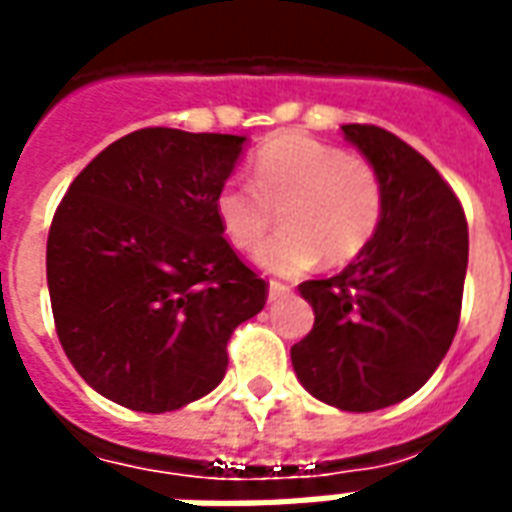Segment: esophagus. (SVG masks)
<instances>
[{"instance_id": "esophagus-1", "label": "esophagus", "mask_w": 512, "mask_h": 512, "mask_svg": "<svg viewBox=\"0 0 512 512\" xmlns=\"http://www.w3.org/2000/svg\"><path fill=\"white\" fill-rule=\"evenodd\" d=\"M282 296H290V285H282V282H268V301H277Z\"/></svg>"}]
</instances>
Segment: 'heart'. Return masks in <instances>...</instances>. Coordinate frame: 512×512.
I'll use <instances>...</instances> for the list:
<instances>
[{
    "label": "heart",
    "mask_w": 512,
    "mask_h": 512,
    "mask_svg": "<svg viewBox=\"0 0 512 512\" xmlns=\"http://www.w3.org/2000/svg\"><path fill=\"white\" fill-rule=\"evenodd\" d=\"M224 238L255 252L282 216V233L257 252L268 274L296 277L318 260L351 263L376 238L384 219V183L365 158L301 131L268 139L257 150L252 183L227 178L213 197Z\"/></svg>",
    "instance_id": "b5f03b06"
}]
</instances>
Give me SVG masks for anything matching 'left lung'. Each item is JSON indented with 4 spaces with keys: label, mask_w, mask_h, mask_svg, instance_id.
<instances>
[{
    "label": "left lung",
    "mask_w": 512,
    "mask_h": 512,
    "mask_svg": "<svg viewBox=\"0 0 512 512\" xmlns=\"http://www.w3.org/2000/svg\"><path fill=\"white\" fill-rule=\"evenodd\" d=\"M378 169L384 219L354 263L301 282L312 332L290 348L301 386L343 411H378L425 384L458 329L469 230L428 158L378 126H343Z\"/></svg>",
    "instance_id": "1"
}]
</instances>
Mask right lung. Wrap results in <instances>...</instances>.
Listing matches in <instances>:
<instances>
[{
	"label": "right lung",
	"mask_w": 512,
	"mask_h": 512,
	"mask_svg": "<svg viewBox=\"0 0 512 512\" xmlns=\"http://www.w3.org/2000/svg\"><path fill=\"white\" fill-rule=\"evenodd\" d=\"M244 145L142 128L101 150L62 197L46 244L51 312L98 395L164 414L222 384L227 340L268 296L213 213Z\"/></svg>",
	"instance_id": "1"
}]
</instances>
